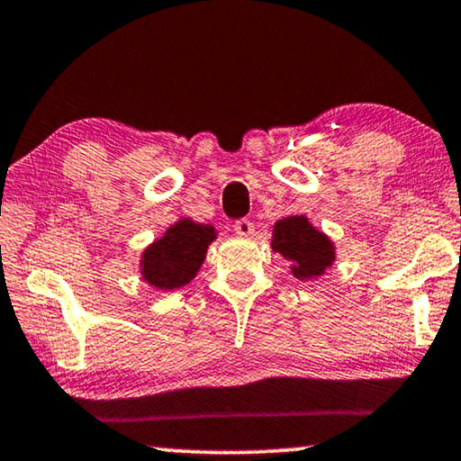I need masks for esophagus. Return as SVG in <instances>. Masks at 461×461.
Listing matches in <instances>:
<instances>
[{"label": "esophagus", "mask_w": 461, "mask_h": 461, "mask_svg": "<svg viewBox=\"0 0 461 461\" xmlns=\"http://www.w3.org/2000/svg\"><path fill=\"white\" fill-rule=\"evenodd\" d=\"M254 224L249 222V220H237L235 222V232L239 237H251L254 235Z\"/></svg>", "instance_id": "obj_1"}]
</instances>
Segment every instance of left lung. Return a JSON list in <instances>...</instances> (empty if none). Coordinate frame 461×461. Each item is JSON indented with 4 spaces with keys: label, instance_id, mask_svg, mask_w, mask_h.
<instances>
[{
    "label": "left lung",
    "instance_id": "8db88e82",
    "mask_svg": "<svg viewBox=\"0 0 461 461\" xmlns=\"http://www.w3.org/2000/svg\"><path fill=\"white\" fill-rule=\"evenodd\" d=\"M270 248L289 262V273L300 281L323 276L336 262V245L304 213L276 220Z\"/></svg>",
    "mask_w": 461,
    "mask_h": 461
}]
</instances>
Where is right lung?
Segmentation results:
<instances>
[{
    "label": "right lung",
    "mask_w": 461,
    "mask_h": 461,
    "mask_svg": "<svg viewBox=\"0 0 461 461\" xmlns=\"http://www.w3.org/2000/svg\"><path fill=\"white\" fill-rule=\"evenodd\" d=\"M218 230L212 224L180 218L140 254L138 270L142 281L153 289L172 292L197 276L207 248L216 241Z\"/></svg>",
    "instance_id": "obj_1"
}]
</instances>
